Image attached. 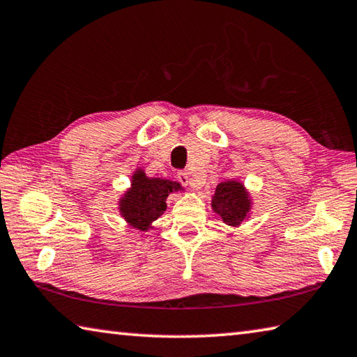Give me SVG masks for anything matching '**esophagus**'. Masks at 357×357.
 <instances>
[{"label": "esophagus", "instance_id": "esophagus-1", "mask_svg": "<svg viewBox=\"0 0 357 357\" xmlns=\"http://www.w3.org/2000/svg\"><path fill=\"white\" fill-rule=\"evenodd\" d=\"M177 180L180 183H182L183 186H190V188H196V183H192V180H191V177H190V174L186 172V171H180L178 174H177Z\"/></svg>", "mask_w": 357, "mask_h": 357}]
</instances>
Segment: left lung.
<instances>
[{"label":"left lung","instance_id":"1","mask_svg":"<svg viewBox=\"0 0 357 357\" xmlns=\"http://www.w3.org/2000/svg\"><path fill=\"white\" fill-rule=\"evenodd\" d=\"M211 207L229 226H238L248 216L251 201L241 183L224 182L218 185Z\"/></svg>","mask_w":357,"mask_h":357}]
</instances>
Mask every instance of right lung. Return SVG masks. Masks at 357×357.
<instances>
[{"instance_id":"add662e5","label":"right lung","mask_w":357,"mask_h":357,"mask_svg":"<svg viewBox=\"0 0 357 357\" xmlns=\"http://www.w3.org/2000/svg\"><path fill=\"white\" fill-rule=\"evenodd\" d=\"M180 185L162 178H149L137 169L131 188L121 199V213L131 227L147 230L155 220L165 213L169 192L178 191Z\"/></svg>"}]
</instances>
